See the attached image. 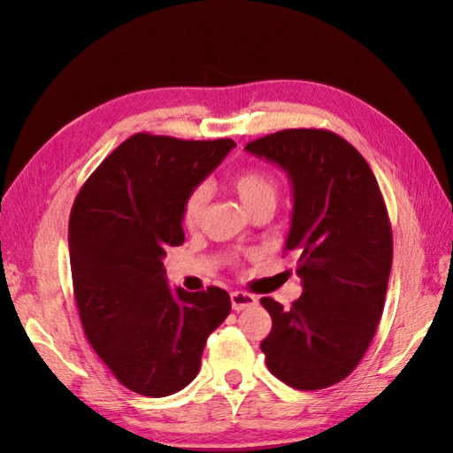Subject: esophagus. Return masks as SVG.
I'll list each match as a JSON object with an SVG mask.
<instances>
[{"instance_id": "obj_1", "label": "esophagus", "mask_w": 453, "mask_h": 453, "mask_svg": "<svg viewBox=\"0 0 453 453\" xmlns=\"http://www.w3.org/2000/svg\"><path fill=\"white\" fill-rule=\"evenodd\" d=\"M253 305H257V297L253 294L242 292V290L232 292V307L235 311L247 310V307H253Z\"/></svg>"}]
</instances>
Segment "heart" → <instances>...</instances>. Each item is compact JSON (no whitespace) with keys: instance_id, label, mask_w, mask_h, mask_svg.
<instances>
[{"instance_id":"heart-1","label":"heart","mask_w":453,"mask_h":453,"mask_svg":"<svg viewBox=\"0 0 453 453\" xmlns=\"http://www.w3.org/2000/svg\"><path fill=\"white\" fill-rule=\"evenodd\" d=\"M234 190L242 198L243 206L251 210L258 204H265V202H273L276 204L278 198V182L271 175V173L261 169V167H245L239 173H235L232 179ZM208 200V187L206 185H196L192 187L185 198H182L180 204V221L187 229L196 227L204 214Z\"/></svg>"}]
</instances>
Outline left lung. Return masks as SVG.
<instances>
[{
	"mask_svg": "<svg viewBox=\"0 0 453 453\" xmlns=\"http://www.w3.org/2000/svg\"><path fill=\"white\" fill-rule=\"evenodd\" d=\"M292 180V227L303 292L284 307L261 297L273 329L266 368L302 391L331 388L364 358L380 325L393 261L386 202L360 151L323 128H290L249 142Z\"/></svg>",
	"mask_w": 453,
	"mask_h": 453,
	"instance_id": "1",
	"label": "left lung"
}]
</instances>
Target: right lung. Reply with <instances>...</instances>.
<instances>
[{
    "label": "right lung",
    "instance_id": "add662e5",
    "mask_svg": "<svg viewBox=\"0 0 453 453\" xmlns=\"http://www.w3.org/2000/svg\"><path fill=\"white\" fill-rule=\"evenodd\" d=\"M235 146L134 134L75 196L70 265L83 333L124 388L167 397L200 370L208 334L232 311L218 286L173 294L163 257L185 242L180 204Z\"/></svg>",
    "mask_w": 453,
    "mask_h": 453
}]
</instances>
